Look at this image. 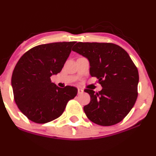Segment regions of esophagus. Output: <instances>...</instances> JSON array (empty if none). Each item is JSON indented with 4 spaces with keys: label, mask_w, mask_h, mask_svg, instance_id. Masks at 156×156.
<instances>
[{
    "label": "esophagus",
    "mask_w": 156,
    "mask_h": 156,
    "mask_svg": "<svg viewBox=\"0 0 156 156\" xmlns=\"http://www.w3.org/2000/svg\"><path fill=\"white\" fill-rule=\"evenodd\" d=\"M83 92V90L82 89H80V88H78V94H82V93Z\"/></svg>",
    "instance_id": "obj_1"
}]
</instances>
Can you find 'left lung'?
Listing matches in <instances>:
<instances>
[{"instance_id": "1", "label": "left lung", "mask_w": 156, "mask_h": 156, "mask_svg": "<svg viewBox=\"0 0 156 156\" xmlns=\"http://www.w3.org/2000/svg\"><path fill=\"white\" fill-rule=\"evenodd\" d=\"M73 51L87 58L91 76L97 77L102 90L85 89L90 103L83 107L93 122L110 126L122 120L137 99L139 73L128 53L112 43L78 42Z\"/></svg>"}]
</instances>
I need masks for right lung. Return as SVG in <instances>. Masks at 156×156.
Listing matches in <instances>:
<instances>
[{
    "instance_id": "1",
    "label": "right lung",
    "mask_w": 156,
    "mask_h": 156,
    "mask_svg": "<svg viewBox=\"0 0 156 156\" xmlns=\"http://www.w3.org/2000/svg\"><path fill=\"white\" fill-rule=\"evenodd\" d=\"M76 42L40 44L27 51L16 64L12 87L16 104L30 120L47 123L63 114L67 102L78 93L76 87L64 88L52 83L51 77L61 72Z\"/></svg>"
}]
</instances>
